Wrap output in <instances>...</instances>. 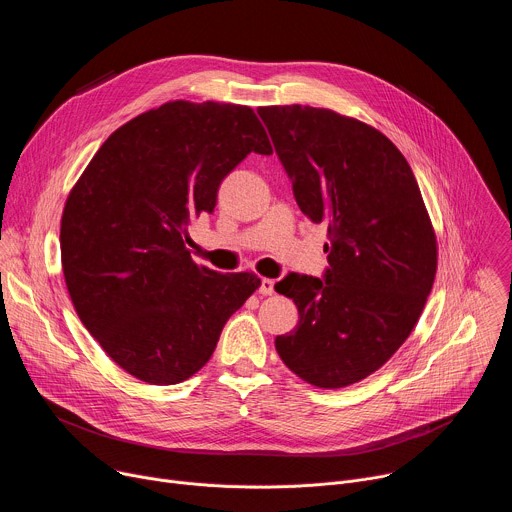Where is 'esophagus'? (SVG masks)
I'll use <instances>...</instances> for the list:
<instances>
[{
	"label": "esophagus",
	"mask_w": 512,
	"mask_h": 512,
	"mask_svg": "<svg viewBox=\"0 0 512 512\" xmlns=\"http://www.w3.org/2000/svg\"><path fill=\"white\" fill-rule=\"evenodd\" d=\"M273 285H275V281L273 279H269V277H263L261 279V283H259V294L261 296H271L273 294Z\"/></svg>",
	"instance_id": "1"
}]
</instances>
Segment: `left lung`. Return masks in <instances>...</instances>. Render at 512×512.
Here are the masks:
<instances>
[{"mask_svg":"<svg viewBox=\"0 0 512 512\" xmlns=\"http://www.w3.org/2000/svg\"><path fill=\"white\" fill-rule=\"evenodd\" d=\"M294 196L328 225L324 279L289 273L275 291L300 322L275 338L285 367L320 389L367 379L415 328L437 269L417 180L379 129L332 109L259 107Z\"/></svg>","mask_w":512,"mask_h":512,"instance_id":"1","label":"left lung"}]
</instances>
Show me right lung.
<instances>
[{
	"instance_id": "1",
	"label": "right lung",
	"mask_w": 512,
	"mask_h": 512,
	"mask_svg": "<svg viewBox=\"0 0 512 512\" xmlns=\"http://www.w3.org/2000/svg\"><path fill=\"white\" fill-rule=\"evenodd\" d=\"M251 152L273 154L251 107L170 101L113 131L72 186L60 221L68 296L131 377L190 379L259 287L255 273L212 271L186 249L188 225Z\"/></svg>"
}]
</instances>
